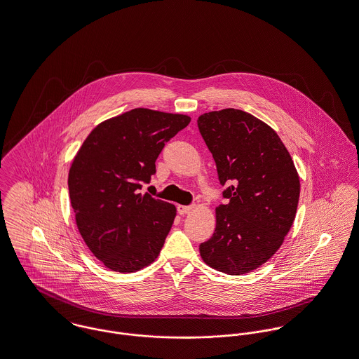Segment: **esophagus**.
<instances>
[{"label": "esophagus", "instance_id": "obj_1", "mask_svg": "<svg viewBox=\"0 0 359 359\" xmlns=\"http://www.w3.org/2000/svg\"><path fill=\"white\" fill-rule=\"evenodd\" d=\"M192 206H183V205H179L177 206V211H179V214L180 215H184V214H189L190 211H192Z\"/></svg>", "mask_w": 359, "mask_h": 359}]
</instances>
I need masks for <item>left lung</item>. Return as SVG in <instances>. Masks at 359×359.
<instances>
[{"label": "left lung", "instance_id": "obj_1", "mask_svg": "<svg viewBox=\"0 0 359 359\" xmlns=\"http://www.w3.org/2000/svg\"><path fill=\"white\" fill-rule=\"evenodd\" d=\"M196 123L229 199L215 209V231L199 252L224 274L251 273L273 257L294 222L298 172L275 130L245 111H211Z\"/></svg>", "mask_w": 359, "mask_h": 359}]
</instances>
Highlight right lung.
<instances>
[{
    "instance_id": "obj_1",
    "label": "right lung",
    "mask_w": 359,
    "mask_h": 359,
    "mask_svg": "<svg viewBox=\"0 0 359 359\" xmlns=\"http://www.w3.org/2000/svg\"><path fill=\"white\" fill-rule=\"evenodd\" d=\"M191 118L134 108L95 127L69 169V195L79 232L107 269L130 274L161 251L175 205L140 194L156 173L165 142Z\"/></svg>"
}]
</instances>
